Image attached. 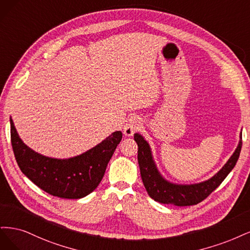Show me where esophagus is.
<instances>
[{
    "label": "esophagus",
    "instance_id": "obj_1",
    "mask_svg": "<svg viewBox=\"0 0 250 250\" xmlns=\"http://www.w3.org/2000/svg\"><path fill=\"white\" fill-rule=\"evenodd\" d=\"M142 125L141 119L138 116H132L130 119L127 120V123L124 126V134L127 137H131L139 130Z\"/></svg>",
    "mask_w": 250,
    "mask_h": 250
}]
</instances>
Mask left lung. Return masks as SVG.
Here are the masks:
<instances>
[{"instance_id": "left-lung-1", "label": "left lung", "mask_w": 250, "mask_h": 250, "mask_svg": "<svg viewBox=\"0 0 250 250\" xmlns=\"http://www.w3.org/2000/svg\"><path fill=\"white\" fill-rule=\"evenodd\" d=\"M134 139L138 144V164L141 179L148 195L158 203L179 207L197 205L210 195L235 167L242 147V134H240L236 150L218 172L207 181L182 185L171 183L163 178L158 170L149 144L142 135L136 133Z\"/></svg>"}]
</instances>
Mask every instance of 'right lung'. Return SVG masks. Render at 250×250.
<instances>
[{
  "label": "right lung",
  "instance_id": "right-lung-1",
  "mask_svg": "<svg viewBox=\"0 0 250 250\" xmlns=\"http://www.w3.org/2000/svg\"><path fill=\"white\" fill-rule=\"evenodd\" d=\"M10 126L12 148L21 172L49 194L67 199L82 198L95 190L123 138V133L116 131L81 155L56 159L27 146L20 138L11 117Z\"/></svg>",
  "mask_w": 250,
  "mask_h": 250
}]
</instances>
